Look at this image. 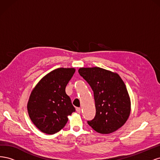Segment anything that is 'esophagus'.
<instances>
[{"label": "esophagus", "instance_id": "esophagus-1", "mask_svg": "<svg viewBox=\"0 0 160 160\" xmlns=\"http://www.w3.org/2000/svg\"><path fill=\"white\" fill-rule=\"evenodd\" d=\"M76 111H77V113H81V109L80 108H76Z\"/></svg>", "mask_w": 160, "mask_h": 160}]
</instances>
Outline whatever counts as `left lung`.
Listing matches in <instances>:
<instances>
[{"label": "left lung", "instance_id": "left-lung-1", "mask_svg": "<svg viewBox=\"0 0 160 160\" xmlns=\"http://www.w3.org/2000/svg\"><path fill=\"white\" fill-rule=\"evenodd\" d=\"M79 73L93 91L96 114L88 123L95 132L108 134L127 122L131 112L130 98L117 72L100 67H81Z\"/></svg>", "mask_w": 160, "mask_h": 160}]
</instances>
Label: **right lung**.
Segmentation results:
<instances>
[{
  "label": "right lung",
  "mask_w": 160,
  "mask_h": 160,
  "mask_svg": "<svg viewBox=\"0 0 160 160\" xmlns=\"http://www.w3.org/2000/svg\"><path fill=\"white\" fill-rule=\"evenodd\" d=\"M75 68H58L38 81L32 90L27 103L28 115L42 133L54 134L65 127L68 116L75 111L65 88Z\"/></svg>",
  "instance_id": "1"
}]
</instances>
